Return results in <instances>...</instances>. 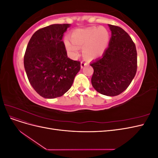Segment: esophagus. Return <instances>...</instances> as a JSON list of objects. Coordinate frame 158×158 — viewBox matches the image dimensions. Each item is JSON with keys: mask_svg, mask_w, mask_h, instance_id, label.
I'll return each instance as SVG.
<instances>
[{"mask_svg": "<svg viewBox=\"0 0 158 158\" xmlns=\"http://www.w3.org/2000/svg\"><path fill=\"white\" fill-rule=\"evenodd\" d=\"M88 63H87L86 62V60H82V61H81V68H84L85 66H86V65H88Z\"/></svg>", "mask_w": 158, "mask_h": 158, "instance_id": "34e87169", "label": "esophagus"}]
</instances>
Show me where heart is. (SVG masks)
<instances>
[{
    "instance_id": "1",
    "label": "heart",
    "mask_w": 158,
    "mask_h": 158,
    "mask_svg": "<svg viewBox=\"0 0 158 158\" xmlns=\"http://www.w3.org/2000/svg\"><path fill=\"white\" fill-rule=\"evenodd\" d=\"M109 33L103 27L76 30L71 33V40L66 38L64 44L68 54L76 58L79 53V47L83 46V55L88 59L101 56L106 51L109 41Z\"/></svg>"
}]
</instances>
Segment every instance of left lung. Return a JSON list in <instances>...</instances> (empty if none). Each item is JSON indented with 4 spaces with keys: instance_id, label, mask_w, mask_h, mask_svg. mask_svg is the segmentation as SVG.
<instances>
[{
    "instance_id": "obj_1",
    "label": "left lung",
    "mask_w": 158,
    "mask_h": 158,
    "mask_svg": "<svg viewBox=\"0 0 158 158\" xmlns=\"http://www.w3.org/2000/svg\"><path fill=\"white\" fill-rule=\"evenodd\" d=\"M111 37L103 56L90 65L94 69L92 84L98 92L115 96L131 84L137 70L135 43L121 27L109 24Z\"/></svg>"
}]
</instances>
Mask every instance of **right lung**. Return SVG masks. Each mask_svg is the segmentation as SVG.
Returning <instances> with one entry per match:
<instances>
[{
    "label": "right lung",
    "instance_id": "1",
    "mask_svg": "<svg viewBox=\"0 0 158 158\" xmlns=\"http://www.w3.org/2000/svg\"><path fill=\"white\" fill-rule=\"evenodd\" d=\"M70 24H52L38 30L28 43L23 59L27 78L41 96L53 99L71 88L80 62L67 56L63 40Z\"/></svg>",
    "mask_w": 158,
    "mask_h": 158
}]
</instances>
